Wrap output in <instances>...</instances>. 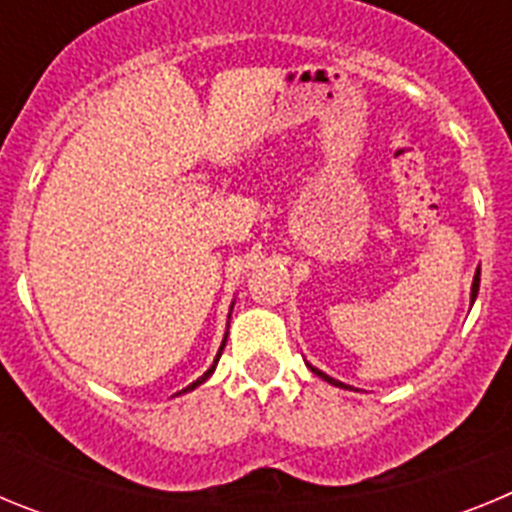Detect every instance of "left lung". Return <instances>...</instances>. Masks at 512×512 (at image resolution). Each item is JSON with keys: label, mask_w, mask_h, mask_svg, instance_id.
I'll use <instances>...</instances> for the list:
<instances>
[{"label": "left lung", "mask_w": 512, "mask_h": 512, "mask_svg": "<svg viewBox=\"0 0 512 512\" xmlns=\"http://www.w3.org/2000/svg\"><path fill=\"white\" fill-rule=\"evenodd\" d=\"M477 292H479V269H477V274H474V279H472V302L477 300ZM307 366H310V372H312V374H318L320 379H325V382L333 384V387H341V390H354V387H348V384L338 382V379L328 377V374H325V372H320V369H315V366H312V364H307Z\"/></svg>", "instance_id": "left-lung-1"}]
</instances>
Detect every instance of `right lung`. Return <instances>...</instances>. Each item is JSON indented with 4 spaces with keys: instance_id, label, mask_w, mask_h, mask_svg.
Instances as JSON below:
<instances>
[{
    "instance_id": "1",
    "label": "right lung",
    "mask_w": 512,
    "mask_h": 512,
    "mask_svg": "<svg viewBox=\"0 0 512 512\" xmlns=\"http://www.w3.org/2000/svg\"><path fill=\"white\" fill-rule=\"evenodd\" d=\"M230 312H233V305H230ZM228 318H230V315H228ZM225 341H228V333H225L223 343H220V351H217V356H215V361H212V366H210V369H207V372H205V374H202V377H200V379H197V382H192V384H189V387H184V390H182V392H176V395H184V392H192V390H194V387H200V384H202V382H207V379H210V377H212V372H215V366H217V361H220V354H223V348H225Z\"/></svg>"
}]
</instances>
